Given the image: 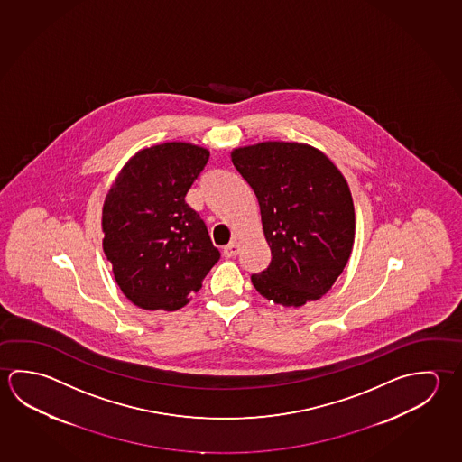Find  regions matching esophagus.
Wrapping results in <instances>:
<instances>
[{
  "mask_svg": "<svg viewBox=\"0 0 462 462\" xmlns=\"http://www.w3.org/2000/svg\"><path fill=\"white\" fill-rule=\"evenodd\" d=\"M240 251V245L236 242L228 243L227 246L224 248V256L226 258H235Z\"/></svg>",
  "mask_w": 462,
  "mask_h": 462,
  "instance_id": "34e87169",
  "label": "esophagus"
}]
</instances>
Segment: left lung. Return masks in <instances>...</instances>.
Returning a JSON list of instances; mask_svg holds the SVG:
<instances>
[{
	"mask_svg": "<svg viewBox=\"0 0 462 462\" xmlns=\"http://www.w3.org/2000/svg\"><path fill=\"white\" fill-rule=\"evenodd\" d=\"M258 198L271 263L251 274L254 289L283 307L329 291L347 264L356 212L347 181L315 147L269 141L232 152Z\"/></svg>",
	"mask_w": 462,
	"mask_h": 462,
	"instance_id": "left-lung-1",
	"label": "left lung"
}]
</instances>
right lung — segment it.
Listing matches in <instances>:
<instances>
[{
    "label": "right lung",
    "mask_w": 462,
    "mask_h": 462,
    "mask_svg": "<svg viewBox=\"0 0 462 462\" xmlns=\"http://www.w3.org/2000/svg\"><path fill=\"white\" fill-rule=\"evenodd\" d=\"M209 161L203 147L165 143L123 167L104 204V251L126 299L175 311L220 259L185 196Z\"/></svg>",
    "instance_id": "right-lung-1"
}]
</instances>
